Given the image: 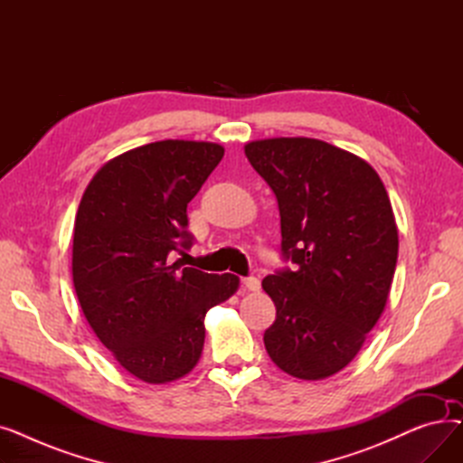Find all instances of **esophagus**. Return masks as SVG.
<instances>
[{"instance_id":"esophagus-1","label":"esophagus","mask_w":463,"mask_h":463,"mask_svg":"<svg viewBox=\"0 0 463 463\" xmlns=\"http://www.w3.org/2000/svg\"><path fill=\"white\" fill-rule=\"evenodd\" d=\"M241 285H244L248 290H259L260 288V281L255 276H248V278H241Z\"/></svg>"}]
</instances>
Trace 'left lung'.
Instances as JSON below:
<instances>
[{
	"mask_svg": "<svg viewBox=\"0 0 463 463\" xmlns=\"http://www.w3.org/2000/svg\"><path fill=\"white\" fill-rule=\"evenodd\" d=\"M281 217V269L262 279L276 304L264 347L285 373L317 381L344 370L384 309L398 260L391 199L375 170L317 138L246 146Z\"/></svg>",
	"mask_w": 463,
	"mask_h": 463,
	"instance_id": "1",
	"label": "left lung"
}]
</instances>
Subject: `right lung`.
I'll list each match as a JSON object with an SVG mask.
<instances>
[{"mask_svg": "<svg viewBox=\"0 0 463 463\" xmlns=\"http://www.w3.org/2000/svg\"><path fill=\"white\" fill-rule=\"evenodd\" d=\"M225 150L161 140L109 161L86 187L72 236V283L84 317L119 366L146 383L199 362L206 311L238 288L232 274L173 262L189 250L187 204Z\"/></svg>", "mask_w": 463, "mask_h": 463, "instance_id": "add662e5", "label": "right lung"}]
</instances>
